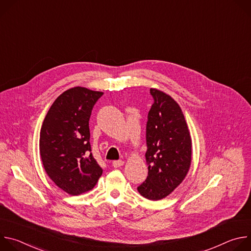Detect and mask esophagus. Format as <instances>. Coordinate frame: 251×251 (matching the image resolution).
Here are the masks:
<instances>
[{
    "label": "esophagus",
    "instance_id": "obj_1",
    "mask_svg": "<svg viewBox=\"0 0 251 251\" xmlns=\"http://www.w3.org/2000/svg\"><path fill=\"white\" fill-rule=\"evenodd\" d=\"M112 165H113L114 168H120V167H122V166L124 165V161H122V160H120V161H114V162L112 163Z\"/></svg>",
    "mask_w": 251,
    "mask_h": 251
}]
</instances>
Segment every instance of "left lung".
Returning <instances> with one entry per match:
<instances>
[{
    "mask_svg": "<svg viewBox=\"0 0 251 251\" xmlns=\"http://www.w3.org/2000/svg\"><path fill=\"white\" fill-rule=\"evenodd\" d=\"M154 104L148 114V176L137 188L151 201L168 197L185 180L192 163V138L180 105L169 94L151 88Z\"/></svg>",
    "mask_w": 251,
    "mask_h": 251,
    "instance_id": "1",
    "label": "left lung"
}]
</instances>
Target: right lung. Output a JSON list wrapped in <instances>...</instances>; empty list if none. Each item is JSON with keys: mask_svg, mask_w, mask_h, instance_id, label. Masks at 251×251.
Listing matches in <instances>:
<instances>
[{"mask_svg": "<svg viewBox=\"0 0 251 251\" xmlns=\"http://www.w3.org/2000/svg\"><path fill=\"white\" fill-rule=\"evenodd\" d=\"M103 92L76 86L52 103L42 125L40 153L50 180L70 196L91 191L103 170L91 153L89 118Z\"/></svg>", "mask_w": 251, "mask_h": 251, "instance_id": "add662e5", "label": "right lung"}]
</instances>
